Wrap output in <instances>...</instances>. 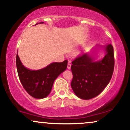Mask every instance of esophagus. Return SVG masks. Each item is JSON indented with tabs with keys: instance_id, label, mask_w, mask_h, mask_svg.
<instances>
[{
	"instance_id": "1",
	"label": "esophagus",
	"mask_w": 130,
	"mask_h": 130,
	"mask_svg": "<svg viewBox=\"0 0 130 130\" xmlns=\"http://www.w3.org/2000/svg\"><path fill=\"white\" fill-rule=\"evenodd\" d=\"M70 63H71V61H68V65H67V68H68V70H70V68H71V65Z\"/></svg>"
}]
</instances>
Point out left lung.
Segmentation results:
<instances>
[{
	"label": "left lung",
	"mask_w": 130,
	"mask_h": 130,
	"mask_svg": "<svg viewBox=\"0 0 130 130\" xmlns=\"http://www.w3.org/2000/svg\"><path fill=\"white\" fill-rule=\"evenodd\" d=\"M99 48H103L105 54L100 60H96L95 53ZM114 67V49L111 44L98 45L77 57L71 67L73 76L71 86L74 93L83 100L98 96L109 83Z\"/></svg>",
	"instance_id": "1"
}]
</instances>
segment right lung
I'll return each mask as SVG.
<instances>
[{
    "label": "right lung",
    "mask_w": 130,
    "mask_h": 130,
    "mask_svg": "<svg viewBox=\"0 0 130 130\" xmlns=\"http://www.w3.org/2000/svg\"><path fill=\"white\" fill-rule=\"evenodd\" d=\"M37 24H38L35 25ZM16 62L18 74L22 86L30 95L37 99H42L48 96L54 80L66 70L68 63L67 60L59 63L53 62L41 69L32 70L22 65L18 52Z\"/></svg>",
    "instance_id": "obj_1"
}]
</instances>
